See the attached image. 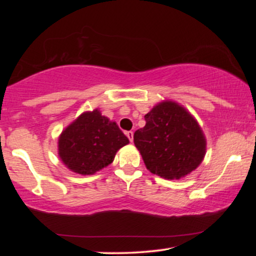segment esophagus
<instances>
[{
	"mask_svg": "<svg viewBox=\"0 0 256 256\" xmlns=\"http://www.w3.org/2000/svg\"><path fill=\"white\" fill-rule=\"evenodd\" d=\"M126 136L128 138L130 142H133V132H132V131H128V132H126Z\"/></svg>",
	"mask_w": 256,
	"mask_h": 256,
	"instance_id": "34e87169",
	"label": "esophagus"
}]
</instances>
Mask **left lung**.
<instances>
[{
  "label": "left lung",
  "mask_w": 256,
  "mask_h": 256,
  "mask_svg": "<svg viewBox=\"0 0 256 256\" xmlns=\"http://www.w3.org/2000/svg\"><path fill=\"white\" fill-rule=\"evenodd\" d=\"M146 126L134 133V144L146 170L167 180H180L196 170L206 141L196 120L180 104L164 100L144 116Z\"/></svg>",
  "instance_id": "1"
}]
</instances>
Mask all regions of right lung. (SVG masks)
<instances>
[{"instance_id": "obj_1", "label": "right lung", "mask_w": 256, "mask_h": 256, "mask_svg": "<svg viewBox=\"0 0 256 256\" xmlns=\"http://www.w3.org/2000/svg\"><path fill=\"white\" fill-rule=\"evenodd\" d=\"M128 144L118 124L94 110L82 112L60 133L58 156L70 170L92 175L112 164L116 152Z\"/></svg>"}]
</instances>
